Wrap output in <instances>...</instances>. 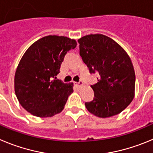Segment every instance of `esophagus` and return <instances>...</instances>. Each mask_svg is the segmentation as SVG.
<instances>
[{"mask_svg": "<svg viewBox=\"0 0 153 153\" xmlns=\"http://www.w3.org/2000/svg\"><path fill=\"white\" fill-rule=\"evenodd\" d=\"M75 85H76L77 87H82L83 85V82L82 81H79L78 82H75Z\"/></svg>", "mask_w": 153, "mask_h": 153, "instance_id": "1", "label": "esophagus"}]
</instances>
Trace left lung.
<instances>
[{
    "mask_svg": "<svg viewBox=\"0 0 153 153\" xmlns=\"http://www.w3.org/2000/svg\"><path fill=\"white\" fill-rule=\"evenodd\" d=\"M80 56L91 73L97 72L91 85L94 97L85 103L88 111L99 117L120 114L134 97L136 76L131 59L114 39L102 34H91L78 39Z\"/></svg>",
    "mask_w": 153,
    "mask_h": 153,
    "instance_id": "left-lung-1",
    "label": "left lung"
}]
</instances>
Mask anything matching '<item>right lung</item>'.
<instances>
[{
    "label": "right lung",
    "instance_id": "right-lung-1",
    "mask_svg": "<svg viewBox=\"0 0 153 153\" xmlns=\"http://www.w3.org/2000/svg\"><path fill=\"white\" fill-rule=\"evenodd\" d=\"M76 45L75 39L50 35L26 51L14 77L15 94L26 111L39 117H50L64 109L73 83H64L56 75L65 56Z\"/></svg>",
    "mask_w": 153,
    "mask_h": 153
}]
</instances>
